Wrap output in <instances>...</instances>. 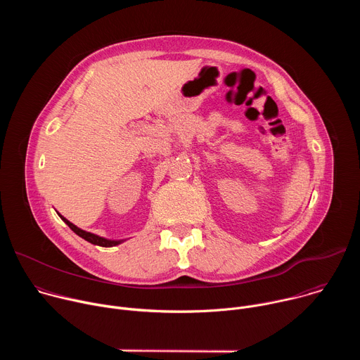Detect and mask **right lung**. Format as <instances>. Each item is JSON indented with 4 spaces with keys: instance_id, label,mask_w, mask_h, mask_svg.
I'll use <instances>...</instances> for the list:
<instances>
[{
    "instance_id": "1",
    "label": "right lung",
    "mask_w": 360,
    "mask_h": 360,
    "mask_svg": "<svg viewBox=\"0 0 360 360\" xmlns=\"http://www.w3.org/2000/svg\"><path fill=\"white\" fill-rule=\"evenodd\" d=\"M60 215V214H58ZM60 218L78 235V236H81L82 239H85V240H88V242H91V243H94V245H98V246H104V248H111V246H117V245H120V243H122L124 240H112V239H105V238H102V236H98V235H95V233H91V232H86V231H82V229H79L78 226H75L74 224H71L68 219H65L63 215H60Z\"/></svg>"
}]
</instances>
